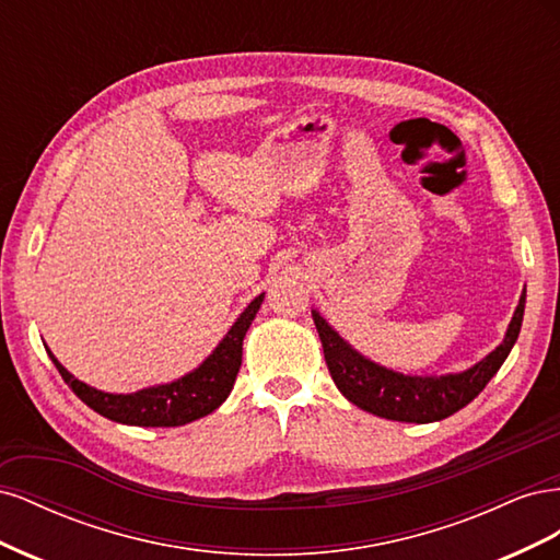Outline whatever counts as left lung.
I'll use <instances>...</instances> for the list:
<instances>
[{"label":"left lung","instance_id":"obj_1","mask_svg":"<svg viewBox=\"0 0 560 560\" xmlns=\"http://www.w3.org/2000/svg\"><path fill=\"white\" fill-rule=\"evenodd\" d=\"M525 308V292L518 301L512 325L506 329L504 341L488 354L486 360L474 364L463 374L446 376H404L374 362L364 360L354 352L341 336H338L325 319L313 311L315 327L325 350L329 374L341 389L343 397L360 409L399 422H434L453 416L467 406L488 381L498 374V369L512 352Z\"/></svg>","mask_w":560,"mask_h":560}]
</instances>
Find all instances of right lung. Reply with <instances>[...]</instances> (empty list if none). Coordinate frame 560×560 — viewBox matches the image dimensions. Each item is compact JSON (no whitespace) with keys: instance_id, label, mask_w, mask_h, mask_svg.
Returning <instances> with one entry per match:
<instances>
[{"instance_id":"obj_1","label":"right lung","mask_w":560,"mask_h":560,"mask_svg":"<svg viewBox=\"0 0 560 560\" xmlns=\"http://www.w3.org/2000/svg\"><path fill=\"white\" fill-rule=\"evenodd\" d=\"M261 301L264 294H259L249 303L245 313L235 319L231 331L224 336V341L219 343L210 358L196 371H191V374L182 376L175 383L147 387L132 395H109L103 393V389H95L86 383L77 381L70 371L54 358V352L48 348L46 350L50 362L60 371L62 381L72 387V393L83 404L91 406L100 416H105L114 422H124V425L177 428L212 413L229 397L243 362V338L252 325L254 315H257Z\"/></svg>"}]
</instances>
